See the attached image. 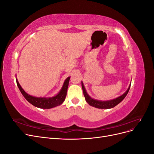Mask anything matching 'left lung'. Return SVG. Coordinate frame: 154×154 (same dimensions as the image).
Masks as SVG:
<instances>
[{
  "label": "left lung",
  "mask_w": 154,
  "mask_h": 154,
  "mask_svg": "<svg viewBox=\"0 0 154 154\" xmlns=\"http://www.w3.org/2000/svg\"><path fill=\"white\" fill-rule=\"evenodd\" d=\"M130 85H131V83L130 84L127 91H126L124 94H122V96L116 97V98L113 99V100H107V101H100V100H97L92 98V97L87 94L85 88L84 87V85H83V82H82V89H83V95H84V96H85L86 101L91 106L96 107V108H97V109H112V108H113V107H114L115 106L118 105L120 102H122L125 97H126V96L127 95L130 88Z\"/></svg>",
  "instance_id": "8db88e82"
}]
</instances>
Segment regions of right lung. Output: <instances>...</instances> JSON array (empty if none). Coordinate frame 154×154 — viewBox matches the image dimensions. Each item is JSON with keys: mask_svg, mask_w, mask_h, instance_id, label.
Wrapping results in <instances>:
<instances>
[{"mask_svg": "<svg viewBox=\"0 0 154 154\" xmlns=\"http://www.w3.org/2000/svg\"><path fill=\"white\" fill-rule=\"evenodd\" d=\"M70 80V76L67 78L65 80L61 90L57 95L53 97H35L32 96L26 93L20 86V83H18L17 78H16L17 86L20 91L22 95L26 99V100L29 102L31 104L34 105L36 107L43 109H49L53 107L61 105L64 101L67 95V88L69 85V82Z\"/></svg>", "mask_w": 154, "mask_h": 154, "instance_id": "add662e5", "label": "right lung"}]
</instances>
